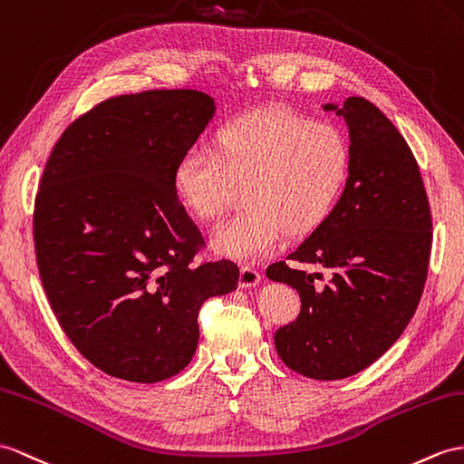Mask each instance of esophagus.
<instances>
[{"instance_id":"esophagus-1","label":"esophagus","mask_w":464,"mask_h":464,"mask_svg":"<svg viewBox=\"0 0 464 464\" xmlns=\"http://www.w3.org/2000/svg\"><path fill=\"white\" fill-rule=\"evenodd\" d=\"M259 281H262V276H259V271H256L254 267L240 269V279H238L240 287H256Z\"/></svg>"}]
</instances>
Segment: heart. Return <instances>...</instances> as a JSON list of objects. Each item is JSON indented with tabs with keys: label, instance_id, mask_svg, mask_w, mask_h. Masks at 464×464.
Wrapping results in <instances>:
<instances>
[{
	"label": "heart",
	"instance_id": "obj_1",
	"mask_svg": "<svg viewBox=\"0 0 464 464\" xmlns=\"http://www.w3.org/2000/svg\"><path fill=\"white\" fill-rule=\"evenodd\" d=\"M353 151L344 131L291 108H266L222 123L212 151L193 147L173 165L171 187L190 217L208 222L240 187L244 208L212 232L210 250L238 264L274 254L284 234L317 228L336 205Z\"/></svg>",
	"mask_w": 464,
	"mask_h": 464
}]
</instances>
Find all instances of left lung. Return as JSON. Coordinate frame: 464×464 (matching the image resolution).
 <instances>
[{"label": "left lung", "instance_id": "left-lung-1", "mask_svg": "<svg viewBox=\"0 0 464 464\" xmlns=\"http://www.w3.org/2000/svg\"><path fill=\"white\" fill-rule=\"evenodd\" d=\"M350 131V175L341 198L287 259L319 264L321 274L276 262L274 281L297 289L299 317L274 334L297 374L343 380L386 353L420 304L431 252V212L420 167L403 135L362 96L324 104Z\"/></svg>", "mask_w": 464, "mask_h": 464}]
</instances>
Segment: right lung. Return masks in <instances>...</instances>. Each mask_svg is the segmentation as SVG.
Wrapping results in <instances>:
<instances>
[{
	"mask_svg": "<svg viewBox=\"0 0 464 464\" xmlns=\"http://www.w3.org/2000/svg\"><path fill=\"white\" fill-rule=\"evenodd\" d=\"M217 114L198 90L102 102L64 130L35 200V252L63 331L108 376L153 383L198 344V309L238 287L240 269L193 266L197 224L171 187L173 165Z\"/></svg>",
	"mask_w": 464,
	"mask_h": 464,
	"instance_id": "right-lung-1",
	"label": "right lung"
}]
</instances>
